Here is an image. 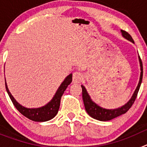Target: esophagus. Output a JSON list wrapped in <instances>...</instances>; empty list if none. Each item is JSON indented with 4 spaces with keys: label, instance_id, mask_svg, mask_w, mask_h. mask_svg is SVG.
Masks as SVG:
<instances>
[{
    "label": "esophagus",
    "instance_id": "1",
    "mask_svg": "<svg viewBox=\"0 0 147 147\" xmlns=\"http://www.w3.org/2000/svg\"><path fill=\"white\" fill-rule=\"evenodd\" d=\"M82 79L83 74L82 73L80 72V71H75V72L73 74V82L74 83L80 82Z\"/></svg>",
    "mask_w": 147,
    "mask_h": 147
}]
</instances>
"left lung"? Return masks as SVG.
<instances>
[{
    "label": "left lung",
    "mask_w": 147,
    "mask_h": 147,
    "mask_svg": "<svg viewBox=\"0 0 147 147\" xmlns=\"http://www.w3.org/2000/svg\"><path fill=\"white\" fill-rule=\"evenodd\" d=\"M122 33V36L126 38L127 40H129L131 42L134 43V40L131 37V35L129 34L128 32L126 31L121 30V31ZM139 62H140V65H141V76H140V80L138 82L137 88H136V90H135L134 93L132 95V98H130L129 102H127L125 105L122 106L121 107H119L117 109H114V110H107V109L102 108V107H99L98 105L93 102L91 100L90 96L88 95V92H87L86 89L83 85H81L82 89V98L83 102H84V105H85V110H86L87 113L89 114L92 118L96 119L98 121H110L111 119H113L115 118L118 117L119 115L124 114L130 109L132 107V105L134 104L135 100H136V97H137L138 93L139 90V88L141 87V82H142V78H143V64L142 61H141V57L139 56Z\"/></svg>",
    "instance_id": "8db88e82"
}]
</instances>
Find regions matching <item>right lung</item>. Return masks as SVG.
<instances>
[{"instance_id": "add662e5", "label": "right lung", "mask_w": 147, "mask_h": 147, "mask_svg": "<svg viewBox=\"0 0 147 147\" xmlns=\"http://www.w3.org/2000/svg\"><path fill=\"white\" fill-rule=\"evenodd\" d=\"M71 82H72V74H71L65 78V80L61 84L59 89L57 90L56 94L54 95V98H52V100L49 104H47L43 107H40V108L34 109L26 108V107H23L22 105L18 103V102L11 96V93L8 89L6 82H5V85H6V91H7L8 94L9 96L13 105H15V107H16L17 110L22 115H24L25 117L28 118L30 120L34 121L42 122L52 119L57 114L58 110H59V105H60L61 97L62 96V94L64 93L65 90L67 88V86L71 84Z\"/></svg>"}]
</instances>
